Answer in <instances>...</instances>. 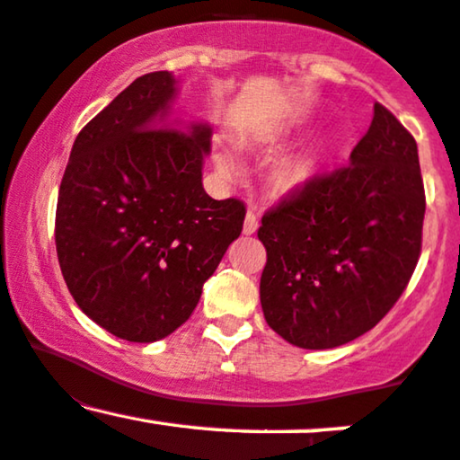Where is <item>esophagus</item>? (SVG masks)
I'll return each instance as SVG.
<instances>
[{
    "label": "esophagus",
    "mask_w": 460,
    "mask_h": 460,
    "mask_svg": "<svg viewBox=\"0 0 460 460\" xmlns=\"http://www.w3.org/2000/svg\"><path fill=\"white\" fill-rule=\"evenodd\" d=\"M257 226H260V220H257V216L252 214V212H248L246 214V218H244V235H252L257 231Z\"/></svg>",
    "instance_id": "1"
}]
</instances>
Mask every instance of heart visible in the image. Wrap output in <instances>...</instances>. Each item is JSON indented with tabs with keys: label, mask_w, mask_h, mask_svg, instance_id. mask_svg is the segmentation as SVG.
I'll use <instances>...</instances> for the list:
<instances>
[{
	"label": "heart",
	"mask_w": 460,
	"mask_h": 460,
	"mask_svg": "<svg viewBox=\"0 0 460 460\" xmlns=\"http://www.w3.org/2000/svg\"><path fill=\"white\" fill-rule=\"evenodd\" d=\"M329 142L315 140L311 145L303 146V149L288 153L270 168V186L274 192L279 194H294L300 192L314 181L315 172H318L322 160ZM214 164L223 177H235L240 172V162L237 155L226 146H218L214 153Z\"/></svg>",
	"instance_id": "b5f03b06"
}]
</instances>
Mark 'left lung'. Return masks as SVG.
Here are the masks:
<instances>
[{
    "mask_svg": "<svg viewBox=\"0 0 460 460\" xmlns=\"http://www.w3.org/2000/svg\"><path fill=\"white\" fill-rule=\"evenodd\" d=\"M426 197L413 136L374 103L350 164L261 218L263 318L292 346H344L404 292L421 248Z\"/></svg>",
    "mask_w": 460,
    "mask_h": 460,
    "instance_id": "8db88e82",
    "label": "left lung"
}]
</instances>
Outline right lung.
Listing matches in <instances>:
<instances>
[{
  "label": "right lung",
  "instance_id": "add662e5",
  "mask_svg": "<svg viewBox=\"0 0 460 460\" xmlns=\"http://www.w3.org/2000/svg\"><path fill=\"white\" fill-rule=\"evenodd\" d=\"M177 77L146 73L73 142L56 209V251L68 292L125 341L168 337L242 234L240 200L203 188L212 125L175 119Z\"/></svg>",
  "mask_w": 460,
  "mask_h": 460
}]
</instances>
